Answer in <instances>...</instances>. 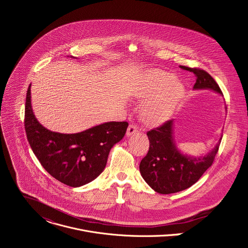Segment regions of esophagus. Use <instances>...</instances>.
<instances>
[{
  "label": "esophagus",
  "instance_id": "esophagus-1",
  "mask_svg": "<svg viewBox=\"0 0 248 248\" xmlns=\"http://www.w3.org/2000/svg\"><path fill=\"white\" fill-rule=\"evenodd\" d=\"M135 132H137V126L135 124H129L128 127H127V130H126V135L129 136V135L134 134Z\"/></svg>",
  "mask_w": 248,
  "mask_h": 248
}]
</instances>
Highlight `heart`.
<instances>
[{
  "label": "heart",
  "instance_id": "heart-1",
  "mask_svg": "<svg viewBox=\"0 0 248 248\" xmlns=\"http://www.w3.org/2000/svg\"><path fill=\"white\" fill-rule=\"evenodd\" d=\"M185 93L182 82L172 74L151 70L136 87V97L146 100L141 108V118L148 125L167 121L173 113Z\"/></svg>",
  "mask_w": 248,
  "mask_h": 248
}]
</instances>
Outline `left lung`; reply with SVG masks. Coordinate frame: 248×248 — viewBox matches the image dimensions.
<instances>
[{"label":"left lung","mask_w":248,"mask_h":248,"mask_svg":"<svg viewBox=\"0 0 248 248\" xmlns=\"http://www.w3.org/2000/svg\"><path fill=\"white\" fill-rule=\"evenodd\" d=\"M181 68L195 75L194 89H211L222 94L215 79L204 69L184 65ZM147 136L150 146L140 162L139 170L144 181L162 194L179 192L194 185L213 164L222 140L221 138L216 147L207 155L192 158L182 154L176 148L172 138L171 120L149 130Z\"/></svg>","instance_id":"1"}]
</instances>
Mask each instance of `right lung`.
I'll return each instance as SVG.
<instances>
[{"label":"right lung","instance_id":"right-lung-1","mask_svg":"<svg viewBox=\"0 0 248 248\" xmlns=\"http://www.w3.org/2000/svg\"><path fill=\"white\" fill-rule=\"evenodd\" d=\"M30 98L29 85L24 126L30 147L42 167L53 178L72 187L95 180L104 170L112 147L124 136L128 123H105L73 134L51 131L35 118Z\"/></svg>","mask_w":248,"mask_h":248}]
</instances>
